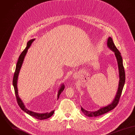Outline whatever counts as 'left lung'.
Returning <instances> with one entry per match:
<instances>
[{"label": "left lung", "instance_id": "obj_1", "mask_svg": "<svg viewBox=\"0 0 135 135\" xmlns=\"http://www.w3.org/2000/svg\"><path fill=\"white\" fill-rule=\"evenodd\" d=\"M107 46L108 47L113 51L114 53L115 56L116 57L118 65V68H119V85H118V89L116 94V95L113 99V100L110 103V104L100 108L97 111H88L84 109H83L81 107V111L83 112V113L86 116L89 117H98L101 115H103L105 113L109 112V111L112 110L118 104V102H119L120 97L122 92V90L123 89V87L125 84V70L123 64V59L122 57L121 56V54L120 53L119 51L118 50L117 47L114 45L112 38L109 37L107 40Z\"/></svg>", "mask_w": 135, "mask_h": 135}]
</instances>
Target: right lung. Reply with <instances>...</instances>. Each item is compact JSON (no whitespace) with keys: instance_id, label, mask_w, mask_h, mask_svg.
<instances>
[{"instance_id":"obj_1","label":"right lung","mask_w":135,"mask_h":135,"mask_svg":"<svg viewBox=\"0 0 135 135\" xmlns=\"http://www.w3.org/2000/svg\"><path fill=\"white\" fill-rule=\"evenodd\" d=\"M35 40V39H31L28 41V42L27 43L26 47L22 52V53L21 54V55H20V56L18 57V59L16 65L15 73V74H14L13 79V87H14V89H15V96H16V99H17V102L18 105L20 106L21 109L22 110H23L25 112H26V113L28 114L29 115L32 116V117H34V118H36L37 119L40 120H45V119L50 118L54 114V110H52V111H51L49 113V112H46V113H37V112H33V111L29 110L28 109H27L25 107V105H24V104L23 103V101L22 100V99L19 97L18 93V89H17V80H18V75H19L20 70L21 69L22 64L23 63L25 57V56L27 54L28 50L30 47L31 44H32L33 41ZM64 88H65V86L64 85V84L63 83L61 84L59 90H58L57 99H59V96H60V94L61 93V92L64 90Z\"/></svg>"}]
</instances>
